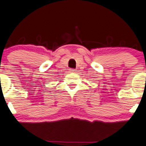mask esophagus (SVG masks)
<instances>
[{"label":"esophagus","mask_w":146,"mask_h":146,"mask_svg":"<svg viewBox=\"0 0 146 146\" xmlns=\"http://www.w3.org/2000/svg\"><path fill=\"white\" fill-rule=\"evenodd\" d=\"M70 72L72 73H76V70H74V69H70Z\"/></svg>","instance_id":"34e87169"}]
</instances>
